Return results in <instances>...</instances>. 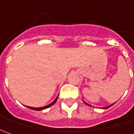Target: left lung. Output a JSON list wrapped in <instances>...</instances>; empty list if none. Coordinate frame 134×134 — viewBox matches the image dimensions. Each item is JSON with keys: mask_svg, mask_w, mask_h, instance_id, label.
Listing matches in <instances>:
<instances>
[{"mask_svg": "<svg viewBox=\"0 0 134 134\" xmlns=\"http://www.w3.org/2000/svg\"><path fill=\"white\" fill-rule=\"evenodd\" d=\"M88 105H89V104H88ZM112 105H113V104H112ZM112 105H110V106H107V107H106L105 108L106 109H107V108H109V107H111V106Z\"/></svg>", "mask_w": 134, "mask_h": 134, "instance_id": "obj_1", "label": "left lung"}]
</instances>
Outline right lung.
<instances>
[{
	"label": "right lung",
	"instance_id": "obj_1",
	"mask_svg": "<svg viewBox=\"0 0 134 134\" xmlns=\"http://www.w3.org/2000/svg\"><path fill=\"white\" fill-rule=\"evenodd\" d=\"M58 98V97H57ZM57 98L55 99V100L51 103V104H48V105L47 106H44V107H30V106H27V107L28 108H30V109H31V110H44V109H46V108H48V107H50L51 106H52L53 104H55V102L57 101Z\"/></svg>",
	"mask_w": 134,
	"mask_h": 134
}]
</instances>
